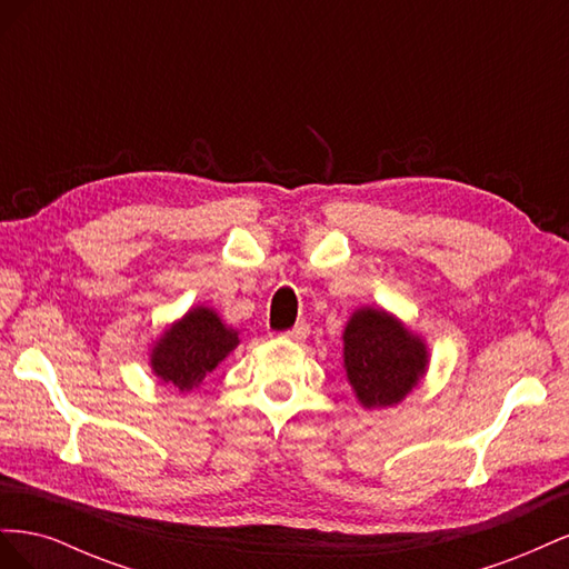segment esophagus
<instances>
[{
    "label": "esophagus",
    "mask_w": 569,
    "mask_h": 569,
    "mask_svg": "<svg viewBox=\"0 0 569 569\" xmlns=\"http://www.w3.org/2000/svg\"><path fill=\"white\" fill-rule=\"evenodd\" d=\"M282 337L289 339V341H303L308 337V325L306 322H297L295 327H291V330L282 332Z\"/></svg>",
    "instance_id": "34e87169"
}]
</instances>
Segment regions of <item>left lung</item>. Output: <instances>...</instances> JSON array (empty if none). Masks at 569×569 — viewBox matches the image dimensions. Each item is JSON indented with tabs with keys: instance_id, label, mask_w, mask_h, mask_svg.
<instances>
[{
	"instance_id": "1",
	"label": "left lung",
	"mask_w": 569,
	"mask_h": 569,
	"mask_svg": "<svg viewBox=\"0 0 569 569\" xmlns=\"http://www.w3.org/2000/svg\"><path fill=\"white\" fill-rule=\"evenodd\" d=\"M429 363L427 343L382 308L363 306L343 327V370L366 408L401 403Z\"/></svg>"
}]
</instances>
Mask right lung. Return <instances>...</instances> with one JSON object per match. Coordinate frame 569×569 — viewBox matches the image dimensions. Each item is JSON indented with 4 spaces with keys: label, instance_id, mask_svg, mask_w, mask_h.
I'll use <instances>...</instances> for the list:
<instances>
[{
    "label": "right lung",
    "instance_id": "obj_1",
    "mask_svg": "<svg viewBox=\"0 0 569 569\" xmlns=\"http://www.w3.org/2000/svg\"><path fill=\"white\" fill-rule=\"evenodd\" d=\"M237 330L222 322L213 308L197 306L153 341L149 363L163 385L192 391L237 349Z\"/></svg>",
    "mask_w": 569,
    "mask_h": 569
}]
</instances>
